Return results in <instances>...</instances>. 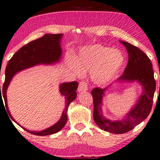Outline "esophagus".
<instances>
[{
  "mask_svg": "<svg viewBox=\"0 0 160 160\" xmlns=\"http://www.w3.org/2000/svg\"><path fill=\"white\" fill-rule=\"evenodd\" d=\"M86 90H88V83L85 81H82L78 84V92H84Z\"/></svg>",
  "mask_w": 160,
  "mask_h": 160,
  "instance_id": "34e87169",
  "label": "esophagus"
}]
</instances>
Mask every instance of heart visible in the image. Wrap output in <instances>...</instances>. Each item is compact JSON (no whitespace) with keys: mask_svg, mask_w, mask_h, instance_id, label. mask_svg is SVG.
<instances>
[{"mask_svg":"<svg viewBox=\"0 0 160 160\" xmlns=\"http://www.w3.org/2000/svg\"><path fill=\"white\" fill-rule=\"evenodd\" d=\"M123 62L124 57L119 51L96 44L83 48L72 67L78 75H82V70H91L93 82L104 84L115 77Z\"/></svg>","mask_w":160,"mask_h":160,"instance_id":"obj_1","label":"heart"}]
</instances>
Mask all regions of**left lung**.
<instances>
[{
	"instance_id": "left-lung-1",
	"label": "left lung",
	"mask_w": 160,
	"mask_h": 160,
	"mask_svg": "<svg viewBox=\"0 0 160 160\" xmlns=\"http://www.w3.org/2000/svg\"><path fill=\"white\" fill-rule=\"evenodd\" d=\"M128 53V62L123 73L119 78L122 81H138L143 87L144 91L138 102L124 119L112 121L103 117L101 103L103 92L107 88H95L91 94L93 98V118L101 129L117 134H123L133 129L148 117L153 104L156 81L153 77L152 64L148 56L138 47L127 42H121Z\"/></svg>"
}]
</instances>
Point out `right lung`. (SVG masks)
Here are the masks:
<instances>
[{"label":"right lung","instance_id":"1","mask_svg":"<svg viewBox=\"0 0 160 160\" xmlns=\"http://www.w3.org/2000/svg\"><path fill=\"white\" fill-rule=\"evenodd\" d=\"M62 34H45L40 38L27 43L14 53L8 62L5 72V81L3 89L1 91L0 86V102L5 101V107L11 119L14 121V118L10 115L7 107V90L10 81L14 75L20 70L32 67L38 64H51L59 61L62 54L60 47V39ZM77 82L63 83L60 85V92L65 97V109H64L61 119L55 125L48 128L41 132H31L24 128L26 132L39 136H45L55 134L65 126L68 120L67 111L70 103L75 100L76 97V90L78 88ZM16 122V121H15Z\"/></svg>","mask_w":160,"mask_h":160}]
</instances>
